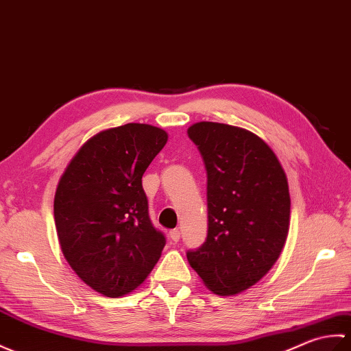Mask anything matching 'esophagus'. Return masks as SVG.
Listing matches in <instances>:
<instances>
[{"instance_id":"esophagus-1","label":"esophagus","mask_w":351,"mask_h":351,"mask_svg":"<svg viewBox=\"0 0 351 351\" xmlns=\"http://www.w3.org/2000/svg\"><path fill=\"white\" fill-rule=\"evenodd\" d=\"M168 236H169V239L173 240V241H178V240H180V231H178V230H171Z\"/></svg>"}]
</instances>
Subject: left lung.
I'll return each mask as SVG.
<instances>
[{
    "mask_svg": "<svg viewBox=\"0 0 351 351\" xmlns=\"http://www.w3.org/2000/svg\"><path fill=\"white\" fill-rule=\"evenodd\" d=\"M207 169V239L189 251L210 291L234 295L263 279L281 255L290 227V192L274 150L252 132L199 121L188 129Z\"/></svg>",
    "mask_w": 351,
    "mask_h": 351,
    "instance_id": "8db88e82",
    "label": "left lung"
}]
</instances>
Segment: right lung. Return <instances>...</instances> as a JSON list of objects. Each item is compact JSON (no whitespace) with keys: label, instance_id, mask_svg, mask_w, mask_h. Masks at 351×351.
I'll return each mask as SVG.
<instances>
[{"label":"right lung","instance_id":"right-lung-1","mask_svg":"<svg viewBox=\"0 0 351 351\" xmlns=\"http://www.w3.org/2000/svg\"><path fill=\"white\" fill-rule=\"evenodd\" d=\"M167 141L152 124L106 129L81 145L60 177L53 219L61 252L106 298L136 290L162 255L165 237L150 222L143 176Z\"/></svg>","mask_w":351,"mask_h":351}]
</instances>
